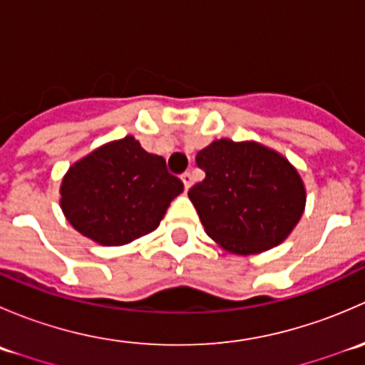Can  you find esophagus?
Wrapping results in <instances>:
<instances>
[{"instance_id":"1","label":"esophagus","mask_w":365,"mask_h":365,"mask_svg":"<svg viewBox=\"0 0 365 365\" xmlns=\"http://www.w3.org/2000/svg\"><path fill=\"white\" fill-rule=\"evenodd\" d=\"M182 182H183V185H185V189H189V187L192 185V175H190L189 171H185L182 175Z\"/></svg>"}]
</instances>
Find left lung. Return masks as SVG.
I'll list each match as a JSON object with an SVG mask.
<instances>
[{"label":"left lung","instance_id":"8db88e82","mask_svg":"<svg viewBox=\"0 0 365 365\" xmlns=\"http://www.w3.org/2000/svg\"><path fill=\"white\" fill-rule=\"evenodd\" d=\"M203 182L189 197L208 237L226 251L257 254L281 244L305 206L297 169L257 143L213 141L196 155Z\"/></svg>","mask_w":365,"mask_h":365}]
</instances>
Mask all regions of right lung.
Here are the masks:
<instances>
[{"instance_id":"right-lung-1","label":"right lung","mask_w":365,"mask_h":365,"mask_svg":"<svg viewBox=\"0 0 365 365\" xmlns=\"http://www.w3.org/2000/svg\"><path fill=\"white\" fill-rule=\"evenodd\" d=\"M182 190L165 160L127 135L68 169L60 203L81 235L102 245H123L157 230Z\"/></svg>"}]
</instances>
